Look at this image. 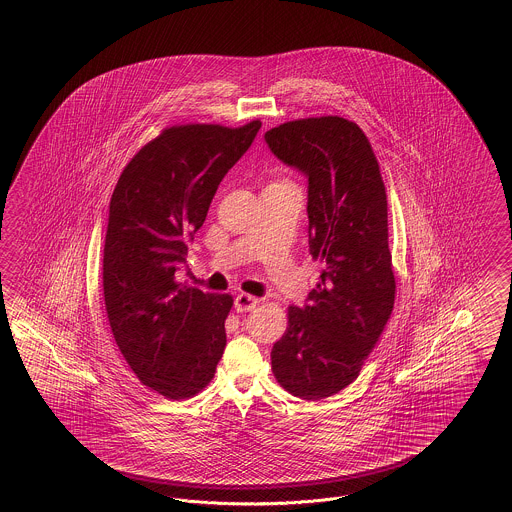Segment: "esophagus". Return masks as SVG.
<instances>
[{"label":"esophagus","instance_id":"1","mask_svg":"<svg viewBox=\"0 0 512 512\" xmlns=\"http://www.w3.org/2000/svg\"><path fill=\"white\" fill-rule=\"evenodd\" d=\"M259 302H261V300L255 298V296L240 293V295L234 298V310L238 311V313H246V311L253 310Z\"/></svg>","mask_w":512,"mask_h":512}]
</instances>
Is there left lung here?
<instances>
[{"instance_id": "1", "label": "left lung", "mask_w": 512, "mask_h": 512, "mask_svg": "<svg viewBox=\"0 0 512 512\" xmlns=\"http://www.w3.org/2000/svg\"><path fill=\"white\" fill-rule=\"evenodd\" d=\"M270 152L308 178L310 253L323 270L272 349L279 385L323 400L351 385L394 308L387 193L370 140L340 116L264 133Z\"/></svg>"}]
</instances>
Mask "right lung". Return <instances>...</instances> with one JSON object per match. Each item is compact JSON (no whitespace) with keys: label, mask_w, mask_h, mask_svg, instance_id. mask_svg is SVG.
<instances>
[{"label":"right lung","mask_w":512,"mask_h":512,"mask_svg":"<svg viewBox=\"0 0 512 512\" xmlns=\"http://www.w3.org/2000/svg\"><path fill=\"white\" fill-rule=\"evenodd\" d=\"M261 122L165 129L125 167L110 199L103 291L110 328L140 383L169 400L210 383L225 351L233 296L176 281L219 182Z\"/></svg>","instance_id":"obj_1"}]
</instances>
